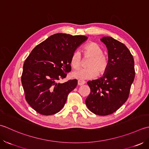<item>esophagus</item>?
<instances>
[{
	"label": "esophagus",
	"mask_w": 149,
	"mask_h": 149,
	"mask_svg": "<svg viewBox=\"0 0 149 149\" xmlns=\"http://www.w3.org/2000/svg\"><path fill=\"white\" fill-rule=\"evenodd\" d=\"M85 83H86V81H84V80H78V86H80L85 84Z\"/></svg>",
	"instance_id": "esophagus-1"
}]
</instances>
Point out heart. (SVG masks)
<instances>
[{"mask_svg":"<svg viewBox=\"0 0 149 149\" xmlns=\"http://www.w3.org/2000/svg\"><path fill=\"white\" fill-rule=\"evenodd\" d=\"M82 52L85 58H91L87 64V69H79L72 72V76L80 80H89L96 77L97 74L102 75L107 71L109 65L107 57L103 54L102 48L95 42H90L83 47ZM82 63V58L78 51L72 53L71 65L74 69L80 68Z\"/></svg>","mask_w":149,"mask_h":149,"instance_id":"1","label":"heart"}]
</instances>
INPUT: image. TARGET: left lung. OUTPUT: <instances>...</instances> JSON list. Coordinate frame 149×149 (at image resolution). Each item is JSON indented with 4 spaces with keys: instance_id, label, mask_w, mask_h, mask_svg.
Instances as JSON below:
<instances>
[{
    "instance_id": "left-lung-1",
    "label": "left lung",
    "mask_w": 149,
    "mask_h": 149,
    "mask_svg": "<svg viewBox=\"0 0 149 149\" xmlns=\"http://www.w3.org/2000/svg\"><path fill=\"white\" fill-rule=\"evenodd\" d=\"M100 40L108 50V68L103 77L87 81L91 93L86 104L94 114L106 116L116 111L128 98L135 77L134 61L121 42L111 36Z\"/></svg>"
}]
</instances>
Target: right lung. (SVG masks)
I'll return each instance as SVG.
<instances>
[{
  "label": "right lung",
  "instance_id": "add662e5",
  "mask_svg": "<svg viewBox=\"0 0 149 149\" xmlns=\"http://www.w3.org/2000/svg\"><path fill=\"white\" fill-rule=\"evenodd\" d=\"M85 36L56 33L32 50L23 66L21 81L28 104L43 115L54 114L64 106L78 81L58 82L71 71V58L87 40Z\"/></svg>",
  "mask_w": 149,
  "mask_h": 149
}]
</instances>
